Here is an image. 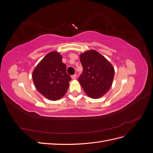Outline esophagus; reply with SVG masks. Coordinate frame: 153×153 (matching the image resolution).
<instances>
[{
  "label": "esophagus",
  "instance_id": "esophagus-1",
  "mask_svg": "<svg viewBox=\"0 0 153 153\" xmlns=\"http://www.w3.org/2000/svg\"><path fill=\"white\" fill-rule=\"evenodd\" d=\"M71 78H72V79H76V74H74V75H73L71 76Z\"/></svg>",
  "mask_w": 153,
  "mask_h": 153
}]
</instances>
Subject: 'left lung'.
I'll return each instance as SVG.
<instances>
[{
  "instance_id": "8db88e82",
  "label": "left lung",
  "mask_w": 153,
  "mask_h": 153,
  "mask_svg": "<svg viewBox=\"0 0 153 153\" xmlns=\"http://www.w3.org/2000/svg\"><path fill=\"white\" fill-rule=\"evenodd\" d=\"M80 59L83 71L78 82L90 98H101L112 86L114 67L105 57L94 50L80 54Z\"/></svg>"
}]
</instances>
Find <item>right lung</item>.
I'll use <instances>...</instances> for the list:
<instances>
[{
  "mask_svg": "<svg viewBox=\"0 0 153 153\" xmlns=\"http://www.w3.org/2000/svg\"><path fill=\"white\" fill-rule=\"evenodd\" d=\"M35 87L46 98L56 101L65 95L71 76L66 73L61 55L51 52L41 60L32 73Z\"/></svg>",
  "mask_w": 153,
  "mask_h": 153,
  "instance_id": "add662e5",
  "label": "right lung"
}]
</instances>
